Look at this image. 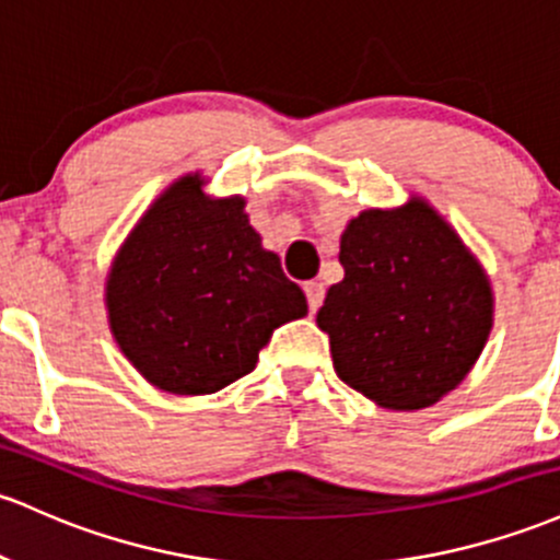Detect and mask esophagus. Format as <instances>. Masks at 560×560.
I'll use <instances>...</instances> for the list:
<instances>
[{
    "instance_id": "esophagus-1",
    "label": "esophagus",
    "mask_w": 560,
    "mask_h": 560,
    "mask_svg": "<svg viewBox=\"0 0 560 560\" xmlns=\"http://www.w3.org/2000/svg\"><path fill=\"white\" fill-rule=\"evenodd\" d=\"M303 290H305V298H308L311 313H316L324 303V284H322V281H305Z\"/></svg>"
}]
</instances>
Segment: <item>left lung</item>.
<instances>
[{"instance_id":"1","label":"left lung","mask_w":560,"mask_h":560,"mask_svg":"<svg viewBox=\"0 0 560 560\" xmlns=\"http://www.w3.org/2000/svg\"><path fill=\"white\" fill-rule=\"evenodd\" d=\"M346 279L318 311L342 383L385 409H425L468 377L494 324L478 257L422 196L359 212L340 236Z\"/></svg>"}]
</instances>
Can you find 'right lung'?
<instances>
[{
    "label": "right lung",
    "mask_w": 560,
    "mask_h": 560,
    "mask_svg": "<svg viewBox=\"0 0 560 560\" xmlns=\"http://www.w3.org/2000/svg\"><path fill=\"white\" fill-rule=\"evenodd\" d=\"M205 183L188 172L164 188L106 276L116 346L153 388L175 396H207L249 374L273 329L308 313L249 225L247 199H214Z\"/></svg>",
    "instance_id": "add662e5"
}]
</instances>
